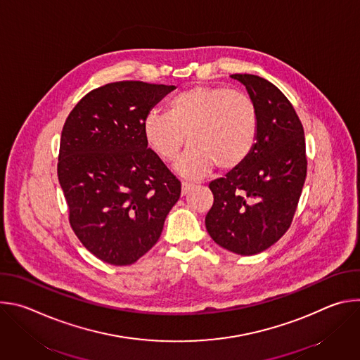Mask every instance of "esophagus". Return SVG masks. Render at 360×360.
<instances>
[{"label": "esophagus", "instance_id": "1", "mask_svg": "<svg viewBox=\"0 0 360 360\" xmlns=\"http://www.w3.org/2000/svg\"><path fill=\"white\" fill-rule=\"evenodd\" d=\"M193 184H189V182H182V191H181V193L182 195H186V193H189V191H192L193 189Z\"/></svg>", "mask_w": 360, "mask_h": 360}]
</instances>
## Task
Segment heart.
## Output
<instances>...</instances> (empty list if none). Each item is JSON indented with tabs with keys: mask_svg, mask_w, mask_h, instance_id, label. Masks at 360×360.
Listing matches in <instances>:
<instances>
[{
	"mask_svg": "<svg viewBox=\"0 0 360 360\" xmlns=\"http://www.w3.org/2000/svg\"><path fill=\"white\" fill-rule=\"evenodd\" d=\"M259 114L253 99L225 86L196 85L167 104L165 114L149 112L142 122L148 148L167 164L181 155L176 171L191 179L202 178L218 165L231 171L242 165L256 143Z\"/></svg>",
	"mask_w": 360,
	"mask_h": 360,
	"instance_id": "obj_1",
	"label": "heart"
}]
</instances>
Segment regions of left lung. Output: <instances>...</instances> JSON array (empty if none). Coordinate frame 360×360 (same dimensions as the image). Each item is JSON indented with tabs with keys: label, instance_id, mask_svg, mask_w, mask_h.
I'll list each match as a JSON object with an SVG mask.
<instances>
[{
	"label": "left lung",
	"instance_id": "8db88e82",
	"mask_svg": "<svg viewBox=\"0 0 360 360\" xmlns=\"http://www.w3.org/2000/svg\"><path fill=\"white\" fill-rule=\"evenodd\" d=\"M253 99L259 131L248 160L210 184L214 205L205 218L211 238L238 255H256L289 229L306 179L302 122L289 99L258 75L233 74Z\"/></svg>",
	"mask_w": 360,
	"mask_h": 360
}]
</instances>
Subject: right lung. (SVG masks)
Returning <instances> with one entry per match:
<instances>
[{
	"instance_id": "obj_1",
	"label": "right lung",
	"mask_w": 360,
	"mask_h": 360,
	"mask_svg": "<svg viewBox=\"0 0 360 360\" xmlns=\"http://www.w3.org/2000/svg\"><path fill=\"white\" fill-rule=\"evenodd\" d=\"M174 85L120 81L88 92L61 134L58 181L70 225L102 262H136L161 236L179 179L145 143L142 122Z\"/></svg>"
}]
</instances>
